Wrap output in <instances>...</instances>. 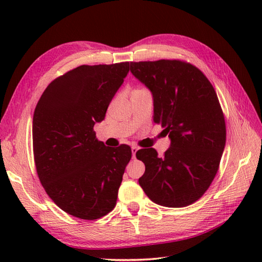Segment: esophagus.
Here are the masks:
<instances>
[{"label": "esophagus", "instance_id": "esophagus-1", "mask_svg": "<svg viewBox=\"0 0 262 262\" xmlns=\"http://www.w3.org/2000/svg\"><path fill=\"white\" fill-rule=\"evenodd\" d=\"M138 151V147L137 146H132V154H133V158L135 159L136 157V152Z\"/></svg>", "mask_w": 262, "mask_h": 262}]
</instances>
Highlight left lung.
<instances>
[{"mask_svg": "<svg viewBox=\"0 0 262 262\" xmlns=\"http://www.w3.org/2000/svg\"><path fill=\"white\" fill-rule=\"evenodd\" d=\"M130 72L151 90L153 120L171 138L162 158L153 147L136 152L145 164L138 182L155 204L186 207L203 196L220 168L226 126L219 98L203 72L185 60L132 62Z\"/></svg>", "mask_w": 262, "mask_h": 262, "instance_id": "obj_1", "label": "left lung"}]
</instances>
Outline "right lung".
Segmentation results:
<instances>
[{
  "mask_svg": "<svg viewBox=\"0 0 262 262\" xmlns=\"http://www.w3.org/2000/svg\"><path fill=\"white\" fill-rule=\"evenodd\" d=\"M129 62L81 65L49 83L36 105L32 146L39 180L58 207L93 221L115 208L132 148L107 147L93 126L124 82Z\"/></svg>",
  "mask_w": 262,
  "mask_h": 262,
  "instance_id": "right-lung-1",
  "label": "right lung"
}]
</instances>
